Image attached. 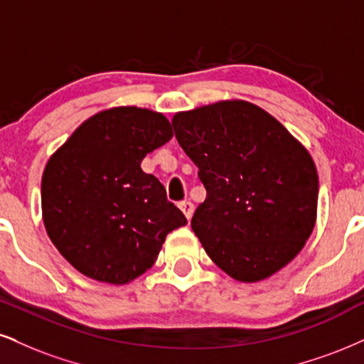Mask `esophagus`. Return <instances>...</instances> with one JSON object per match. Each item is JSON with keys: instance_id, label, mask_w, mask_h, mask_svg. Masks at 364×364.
Segmentation results:
<instances>
[{"instance_id": "1", "label": "esophagus", "mask_w": 364, "mask_h": 364, "mask_svg": "<svg viewBox=\"0 0 364 364\" xmlns=\"http://www.w3.org/2000/svg\"><path fill=\"white\" fill-rule=\"evenodd\" d=\"M178 208H181L183 214H186L187 219H191L192 214H194V204H192L191 200H182V203L178 204Z\"/></svg>"}]
</instances>
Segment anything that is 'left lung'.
Segmentation results:
<instances>
[{"instance_id":"left-lung-1","label":"left lung","mask_w":364,"mask_h":364,"mask_svg":"<svg viewBox=\"0 0 364 364\" xmlns=\"http://www.w3.org/2000/svg\"><path fill=\"white\" fill-rule=\"evenodd\" d=\"M172 127L208 192L191 226L210 259L258 282L297 257L316 224L319 178L284 124L251 102L221 101L177 113Z\"/></svg>"}]
</instances>
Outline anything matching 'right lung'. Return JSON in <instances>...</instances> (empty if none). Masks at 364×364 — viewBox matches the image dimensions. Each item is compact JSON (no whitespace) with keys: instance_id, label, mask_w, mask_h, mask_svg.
Wrapping results in <instances>:
<instances>
[{"instance_id":"1","label":"right lung","mask_w":364,"mask_h":364,"mask_svg":"<svg viewBox=\"0 0 364 364\" xmlns=\"http://www.w3.org/2000/svg\"><path fill=\"white\" fill-rule=\"evenodd\" d=\"M173 136L164 114L113 107L84 121L47 161L45 230L75 270L123 285L145 273L170 231L187 224L141 160Z\"/></svg>"}]
</instances>
